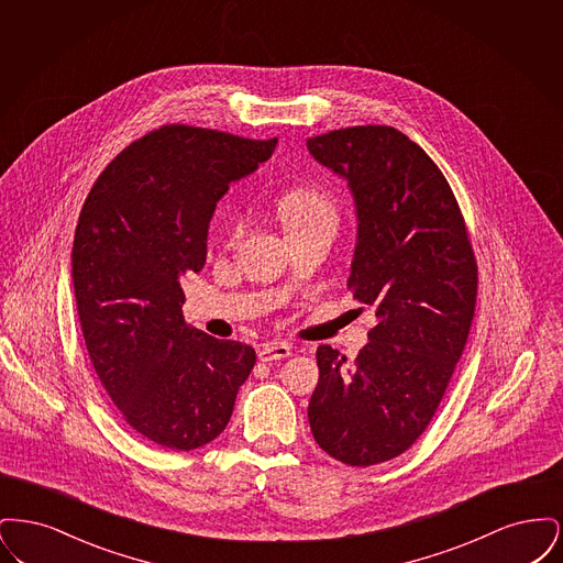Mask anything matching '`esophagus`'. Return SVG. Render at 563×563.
<instances>
[{"instance_id":"obj_1","label":"esophagus","mask_w":563,"mask_h":563,"mask_svg":"<svg viewBox=\"0 0 563 563\" xmlns=\"http://www.w3.org/2000/svg\"><path fill=\"white\" fill-rule=\"evenodd\" d=\"M291 354H294V349L289 344H285V342H280V344L278 342H269V344H264V346H260V350H257V356H260L262 363L283 361V358H287Z\"/></svg>"}]
</instances>
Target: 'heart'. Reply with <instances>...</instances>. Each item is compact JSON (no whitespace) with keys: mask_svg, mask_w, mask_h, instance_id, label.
Returning <instances> with one entry per match:
<instances>
[{"mask_svg":"<svg viewBox=\"0 0 563 563\" xmlns=\"http://www.w3.org/2000/svg\"><path fill=\"white\" fill-rule=\"evenodd\" d=\"M278 214L287 234L306 230L319 223H338V209L333 200L314 188H294L278 198ZM242 221L234 219L232 234H241Z\"/></svg>","mask_w":563,"mask_h":563,"instance_id":"b5f03b06","label":"heart"}]
</instances>
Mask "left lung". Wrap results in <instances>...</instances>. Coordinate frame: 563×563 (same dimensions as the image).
Listing matches in <instances>:
<instances>
[{
  "mask_svg": "<svg viewBox=\"0 0 563 563\" xmlns=\"http://www.w3.org/2000/svg\"><path fill=\"white\" fill-rule=\"evenodd\" d=\"M306 145L349 181V289L377 319L354 361L319 346L308 420L331 457L372 466L409 450L443 399L475 317L477 262L448 179L401 131L352 126Z\"/></svg>",
  "mask_w": 563,
  "mask_h": 563,
  "instance_id": "1",
  "label": "left lung"
}]
</instances>
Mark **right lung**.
<instances>
[{
  "mask_svg": "<svg viewBox=\"0 0 563 563\" xmlns=\"http://www.w3.org/2000/svg\"><path fill=\"white\" fill-rule=\"evenodd\" d=\"M274 147L168 124L109 162L81 207L71 276L84 342L122 418L162 448L219 437L255 365L251 346L189 327L181 276L207 262L219 198Z\"/></svg>",
  "mask_w": 563,
  "mask_h": 563,
  "instance_id": "add662e5",
  "label": "right lung"
}]
</instances>
